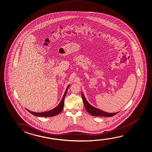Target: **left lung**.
<instances>
[{
    "label": "left lung",
    "instance_id": "obj_1",
    "mask_svg": "<svg viewBox=\"0 0 152 152\" xmlns=\"http://www.w3.org/2000/svg\"><path fill=\"white\" fill-rule=\"evenodd\" d=\"M82 97L84 102V106L85 108L87 110V111L93 116H101V117H111L114 116L115 115L117 114L118 112L115 113H108V112H104L102 110H100L99 109L94 107L93 106H91L90 104H89L88 101L86 100V98L84 97L83 93H82Z\"/></svg>",
    "mask_w": 152,
    "mask_h": 152
}]
</instances>
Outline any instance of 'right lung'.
<instances>
[{
	"instance_id": "right-lung-1",
	"label": "right lung",
	"mask_w": 152,
	"mask_h": 152,
	"mask_svg": "<svg viewBox=\"0 0 152 152\" xmlns=\"http://www.w3.org/2000/svg\"><path fill=\"white\" fill-rule=\"evenodd\" d=\"M70 85L67 87L66 88V91L64 93V96L62 98L61 101L60 102L59 104L55 107V108H54L52 110H50V111H46V112H34L32 111H31L30 110H28L30 113H31L32 115H35V116H37V117H53V116H55L56 115H58L59 113L62 112L63 110V108H64V99H65V97L66 96V93H67V91L68 90V88L69 87Z\"/></svg>"
}]
</instances>
